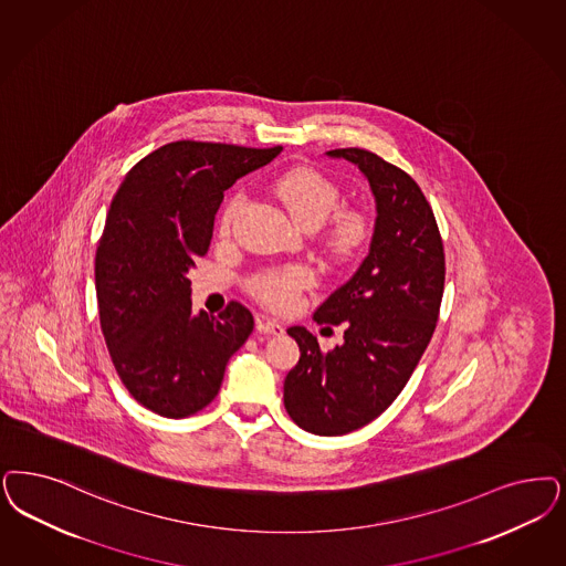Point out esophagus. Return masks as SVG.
<instances>
[{
  "mask_svg": "<svg viewBox=\"0 0 566 566\" xmlns=\"http://www.w3.org/2000/svg\"><path fill=\"white\" fill-rule=\"evenodd\" d=\"M256 331L277 336V334L284 332V326L280 322H275V319H270V317H261V319H256Z\"/></svg>",
  "mask_w": 566,
  "mask_h": 566,
  "instance_id": "1",
  "label": "esophagus"
}]
</instances>
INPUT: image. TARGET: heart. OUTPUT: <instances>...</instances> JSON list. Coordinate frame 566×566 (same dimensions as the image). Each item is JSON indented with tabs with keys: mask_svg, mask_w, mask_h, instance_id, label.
<instances>
[{
	"mask_svg": "<svg viewBox=\"0 0 566 566\" xmlns=\"http://www.w3.org/2000/svg\"><path fill=\"white\" fill-rule=\"evenodd\" d=\"M273 195L293 214L301 226H319L338 207L340 192L336 184L310 167H296L273 181ZM244 207V195L235 192L226 202L219 217V232L230 234L234 228L240 209ZM370 235V221L361 211L343 209L332 214L326 228V247L336 256H352L357 253ZM313 275L303 265L277 268L254 275L251 286L253 293L273 310H289L298 298V293L312 284Z\"/></svg>",
	"mask_w": 566,
	"mask_h": 566,
	"instance_id": "obj_1",
	"label": "heart"
}]
</instances>
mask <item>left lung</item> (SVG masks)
Returning a JSON list of instances; mask_svg holds the SVG:
<instances>
[{
	"label": "left lung",
	"mask_w": 566,
	"mask_h": 566,
	"mask_svg": "<svg viewBox=\"0 0 566 566\" xmlns=\"http://www.w3.org/2000/svg\"><path fill=\"white\" fill-rule=\"evenodd\" d=\"M326 156L368 179L374 234L357 272L313 313L345 326L343 345L322 352L307 328H289L301 357L286 374L284 406L301 429L336 437L378 418L410 380L439 317L446 254L432 209L406 171L361 148Z\"/></svg>",
	"instance_id": "left-lung-1"
}]
</instances>
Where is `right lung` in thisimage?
<instances>
[{
  "label": "right lung",
  "mask_w": 566,
  "mask_h": 566,
  "mask_svg": "<svg viewBox=\"0 0 566 566\" xmlns=\"http://www.w3.org/2000/svg\"><path fill=\"white\" fill-rule=\"evenodd\" d=\"M280 150L174 142L144 156L111 202L96 253L99 324L123 385L158 416L209 406L253 332L235 301L217 317L192 312L188 273L211 244L223 192Z\"/></svg>",
  "instance_id": "1"
}]
</instances>
